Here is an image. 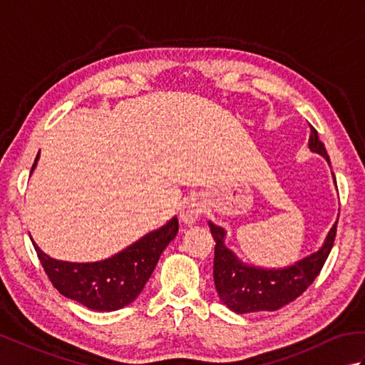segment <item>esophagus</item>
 <instances>
[{"mask_svg":"<svg viewBox=\"0 0 365 365\" xmlns=\"http://www.w3.org/2000/svg\"><path fill=\"white\" fill-rule=\"evenodd\" d=\"M202 212H204V205L199 202V199L191 197V199H188L187 202H185L183 207H182L180 220H182L185 224H188V226H190V224L197 221V218H199L200 215H202Z\"/></svg>","mask_w":365,"mask_h":365,"instance_id":"34e87169","label":"esophagus"}]
</instances>
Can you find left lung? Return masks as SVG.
Masks as SVG:
<instances>
[{"instance_id": "left-lung-1", "label": "left lung", "mask_w": 365, "mask_h": 365, "mask_svg": "<svg viewBox=\"0 0 365 365\" xmlns=\"http://www.w3.org/2000/svg\"><path fill=\"white\" fill-rule=\"evenodd\" d=\"M311 131V143H309L311 150L323 155L329 161L324 144L312 125ZM208 224L216 242L213 259L215 287L224 304L237 314L273 312L301 297L320 274L334 246L337 232L336 222L322 250L294 265L284 269H263L240 262L234 252L224 246V235H226L224 229L212 222Z\"/></svg>"}]
</instances>
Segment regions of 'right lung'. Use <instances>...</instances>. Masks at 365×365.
<instances>
[{
  "label": "right lung",
  "mask_w": 365,
  "mask_h": 365,
  "mask_svg": "<svg viewBox=\"0 0 365 365\" xmlns=\"http://www.w3.org/2000/svg\"><path fill=\"white\" fill-rule=\"evenodd\" d=\"M37 160L38 153L31 173ZM177 232L178 221L173 218L166 226L147 234L114 257L96 263L54 260L43 254L36 243L33 245L45 274L61 294L94 311L110 312L136 299L157 267L161 252L175 238Z\"/></svg>",
  "instance_id": "1"
}]
</instances>
